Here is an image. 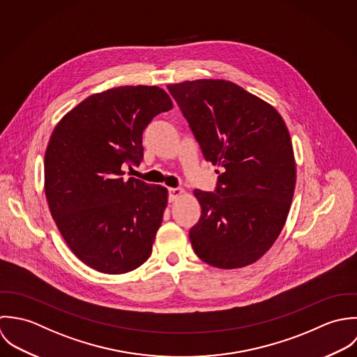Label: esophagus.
<instances>
[{"mask_svg":"<svg viewBox=\"0 0 357 357\" xmlns=\"http://www.w3.org/2000/svg\"><path fill=\"white\" fill-rule=\"evenodd\" d=\"M182 195H185V190L182 188H171L169 189V202H175L178 197H181Z\"/></svg>","mask_w":357,"mask_h":357,"instance_id":"1","label":"esophagus"}]
</instances>
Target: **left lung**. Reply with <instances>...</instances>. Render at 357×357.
<instances>
[{
	"mask_svg": "<svg viewBox=\"0 0 357 357\" xmlns=\"http://www.w3.org/2000/svg\"><path fill=\"white\" fill-rule=\"evenodd\" d=\"M204 158L220 168L215 193L196 189L202 216L189 237L197 257L219 269L262 258L284 227L296 169L279 112L226 79L167 85Z\"/></svg>",
	"mask_w": 357,
	"mask_h": 357,
	"instance_id": "obj_1",
	"label": "left lung"
}]
</instances>
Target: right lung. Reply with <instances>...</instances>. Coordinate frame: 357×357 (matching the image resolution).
Masks as SVG:
<instances>
[{
  "instance_id": "obj_1",
  "label": "right lung",
  "mask_w": 357,
  "mask_h": 357,
  "mask_svg": "<svg viewBox=\"0 0 357 357\" xmlns=\"http://www.w3.org/2000/svg\"><path fill=\"white\" fill-rule=\"evenodd\" d=\"M172 109L155 85H124L93 93L56 124L44 158L51 215L73 254L106 275L135 271L151 255L168 203L160 185L124 179L139 165L149 123Z\"/></svg>"
}]
</instances>
